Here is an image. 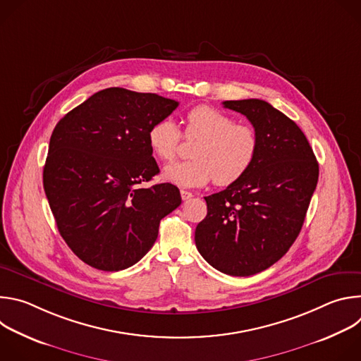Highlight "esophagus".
<instances>
[{
    "mask_svg": "<svg viewBox=\"0 0 361 361\" xmlns=\"http://www.w3.org/2000/svg\"><path fill=\"white\" fill-rule=\"evenodd\" d=\"M180 194H181V198H183L184 201H187V200H190V198L192 197V194H191L190 191H185V190H181Z\"/></svg>",
    "mask_w": 361,
    "mask_h": 361,
    "instance_id": "esophagus-1",
    "label": "esophagus"
}]
</instances>
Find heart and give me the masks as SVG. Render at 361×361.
Masks as SVG:
<instances>
[{"label": "heart", "mask_w": 361, "mask_h": 361, "mask_svg": "<svg viewBox=\"0 0 361 361\" xmlns=\"http://www.w3.org/2000/svg\"><path fill=\"white\" fill-rule=\"evenodd\" d=\"M185 137L200 138L192 147V157L176 161L163 170V177L178 187H201L212 180L227 187L241 180L254 166L260 151V137L247 124L214 107L198 106L185 117ZM154 156L163 161L176 157L181 133L171 118L154 123L147 134Z\"/></svg>", "instance_id": "b5f03b06"}]
</instances>
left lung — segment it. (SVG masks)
I'll return each mask as SVG.
<instances>
[{
  "label": "left lung",
  "mask_w": 361,
  "mask_h": 361,
  "mask_svg": "<svg viewBox=\"0 0 361 361\" xmlns=\"http://www.w3.org/2000/svg\"><path fill=\"white\" fill-rule=\"evenodd\" d=\"M223 106L248 118L260 151L241 180L204 197L207 216L194 238L209 264L245 277L273 266L295 241L319 181V163L298 126L267 101Z\"/></svg>",
  "instance_id": "left-lung-1"
}]
</instances>
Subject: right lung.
I'll return each mask as SVG.
<instances>
[{"label": "right lung", "mask_w": 361, "mask_h": 361, "mask_svg": "<svg viewBox=\"0 0 361 361\" xmlns=\"http://www.w3.org/2000/svg\"><path fill=\"white\" fill-rule=\"evenodd\" d=\"M178 101L120 87L101 90L66 114L49 138L42 183L59 231L85 264L118 271L149 251L161 219L181 204L159 174L147 134Z\"/></svg>", "instance_id": "obj_1"}]
</instances>
